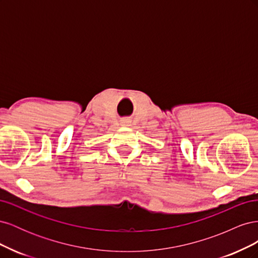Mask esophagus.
Here are the masks:
<instances>
[{
  "label": "esophagus",
  "instance_id": "34e87169",
  "mask_svg": "<svg viewBox=\"0 0 258 258\" xmlns=\"http://www.w3.org/2000/svg\"><path fill=\"white\" fill-rule=\"evenodd\" d=\"M130 120L129 119H122L121 121H120V123L122 124V126H129V124H130Z\"/></svg>",
  "mask_w": 258,
  "mask_h": 258
}]
</instances>
